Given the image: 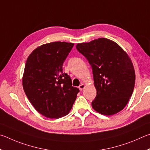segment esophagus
<instances>
[{
  "instance_id": "34e87169",
  "label": "esophagus",
  "mask_w": 150,
  "mask_h": 150,
  "mask_svg": "<svg viewBox=\"0 0 150 150\" xmlns=\"http://www.w3.org/2000/svg\"><path fill=\"white\" fill-rule=\"evenodd\" d=\"M85 87H86L85 85L83 84V83H82V84L80 85V86H79V90H80V91H82V90H83V89L85 88Z\"/></svg>"
}]
</instances>
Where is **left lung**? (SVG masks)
Segmentation results:
<instances>
[{
  "mask_svg": "<svg viewBox=\"0 0 150 150\" xmlns=\"http://www.w3.org/2000/svg\"><path fill=\"white\" fill-rule=\"evenodd\" d=\"M76 49L92 68L97 96L93 109L105 115L125 108L132 96L135 72L128 54L117 43L106 38L78 43Z\"/></svg>",
  "mask_w": 150,
  "mask_h": 150,
  "instance_id": "obj_1",
  "label": "left lung"
}]
</instances>
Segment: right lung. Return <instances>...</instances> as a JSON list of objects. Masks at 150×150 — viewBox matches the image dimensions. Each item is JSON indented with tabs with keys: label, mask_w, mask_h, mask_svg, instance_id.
Returning <instances> with one entry per match:
<instances>
[{
	"label": "right lung",
	"mask_w": 150,
	"mask_h": 150,
	"mask_svg": "<svg viewBox=\"0 0 150 150\" xmlns=\"http://www.w3.org/2000/svg\"><path fill=\"white\" fill-rule=\"evenodd\" d=\"M74 43L52 42L38 47L29 55L22 78L29 101L39 113L49 119L66 116L72 109L79 89L62 72V64Z\"/></svg>",
	"instance_id": "obj_1"
}]
</instances>
